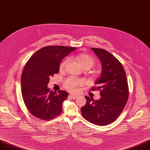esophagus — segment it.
I'll return each instance as SVG.
<instances>
[{"instance_id": "obj_1", "label": "esophagus", "mask_w": 150, "mask_h": 150, "mask_svg": "<svg viewBox=\"0 0 150 150\" xmlns=\"http://www.w3.org/2000/svg\"><path fill=\"white\" fill-rule=\"evenodd\" d=\"M69 97L72 99H76L78 96H77V95H74V94H70Z\"/></svg>"}]
</instances>
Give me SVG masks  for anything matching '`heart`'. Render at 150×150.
<instances>
[{"instance_id": "obj_1", "label": "heart", "mask_w": 150, "mask_h": 150, "mask_svg": "<svg viewBox=\"0 0 150 150\" xmlns=\"http://www.w3.org/2000/svg\"><path fill=\"white\" fill-rule=\"evenodd\" d=\"M76 59L80 64V66L83 68L84 67H91L94 64V59L90 56L87 54L85 53H81L79 54L76 56ZM67 60H63L60 64V69L62 70L64 67ZM83 84V81L81 79L74 78V77H70L67 78L64 83V87L69 91L74 92L76 90L77 87Z\"/></svg>"}]
</instances>
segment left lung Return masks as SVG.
<instances>
[{
	"label": "left lung",
	"instance_id": "obj_1",
	"mask_svg": "<svg viewBox=\"0 0 150 150\" xmlns=\"http://www.w3.org/2000/svg\"><path fill=\"white\" fill-rule=\"evenodd\" d=\"M102 64L100 77L95 82L98 87L91 90H100V98L94 100L88 96L81 108L83 117L91 123L105 126L114 121L123 110L129 98V88L125 71L121 63L108 51L91 48Z\"/></svg>",
	"mask_w": 150,
	"mask_h": 150
}]
</instances>
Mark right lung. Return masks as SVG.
<instances>
[{
    "instance_id": "1",
    "label": "right lung",
    "mask_w": 150,
    "mask_h": 150,
    "mask_svg": "<svg viewBox=\"0 0 150 150\" xmlns=\"http://www.w3.org/2000/svg\"><path fill=\"white\" fill-rule=\"evenodd\" d=\"M76 48L48 46L35 52L25 64L21 78L22 97L35 117L49 120L59 115L68 96L64 90L53 91L47 85L50 77L59 71L62 60Z\"/></svg>"
}]
</instances>
